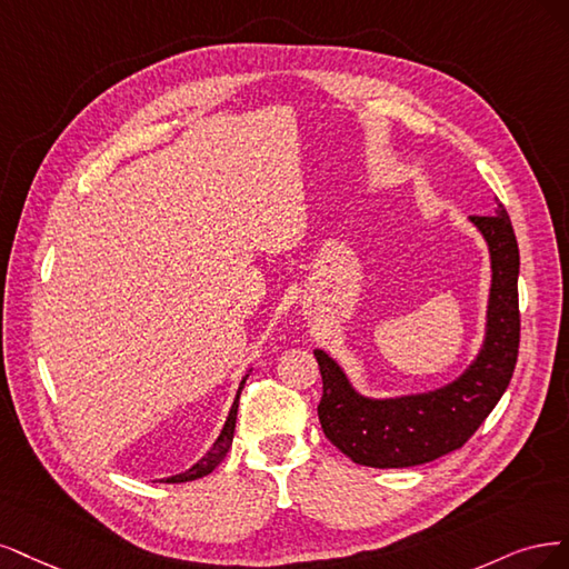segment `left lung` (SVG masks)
<instances>
[{
    "label": "left lung",
    "mask_w": 569,
    "mask_h": 569,
    "mask_svg": "<svg viewBox=\"0 0 569 569\" xmlns=\"http://www.w3.org/2000/svg\"><path fill=\"white\" fill-rule=\"evenodd\" d=\"M491 252L487 338L470 369L442 390L401 399H366L352 390L340 366L315 350L323 380L319 420L323 435L355 463L411 468L461 449L497 407L516 371L520 347V252L501 203L493 214H472Z\"/></svg>",
    "instance_id": "1"
}]
</instances>
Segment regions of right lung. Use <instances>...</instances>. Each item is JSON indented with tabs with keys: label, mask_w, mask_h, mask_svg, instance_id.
<instances>
[{
	"label": "right lung",
	"mask_w": 569,
	"mask_h": 569,
	"mask_svg": "<svg viewBox=\"0 0 569 569\" xmlns=\"http://www.w3.org/2000/svg\"><path fill=\"white\" fill-rule=\"evenodd\" d=\"M243 385H246V378H243V382H241V388H238V395H236V399H233V407H231V411H229L227 423H224L222 432H219V437H217V442L212 445V449H210L203 458H200V461H198L191 470L181 472V475H174V478H164V480H160V482H172V485H174V482H191V480H198V478H206V475H210L219 463H222V458L227 456V451H229V447H231V439H233L236 413H238V397H241Z\"/></svg>",
	"instance_id": "add662e5"
}]
</instances>
